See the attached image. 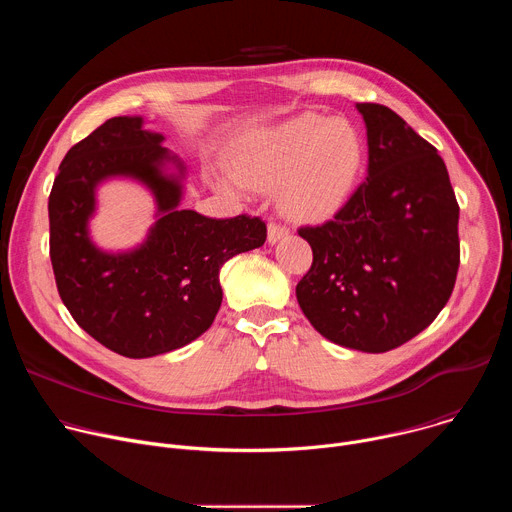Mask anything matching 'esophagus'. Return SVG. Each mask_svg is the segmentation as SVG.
I'll list each match as a JSON object with an SVG mask.
<instances>
[{"instance_id":"esophagus-1","label":"esophagus","mask_w":512,"mask_h":512,"mask_svg":"<svg viewBox=\"0 0 512 512\" xmlns=\"http://www.w3.org/2000/svg\"><path fill=\"white\" fill-rule=\"evenodd\" d=\"M287 235H289V229H287V227H281V225H275V223H271V225L267 227V241H269L271 245H275L277 241L285 239Z\"/></svg>"}]
</instances>
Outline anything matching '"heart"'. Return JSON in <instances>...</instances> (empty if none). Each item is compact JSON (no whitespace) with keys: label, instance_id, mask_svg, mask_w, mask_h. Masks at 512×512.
I'll return each instance as SVG.
<instances>
[{"label":"heart","instance_id":"obj_1","mask_svg":"<svg viewBox=\"0 0 512 512\" xmlns=\"http://www.w3.org/2000/svg\"><path fill=\"white\" fill-rule=\"evenodd\" d=\"M364 166V141L344 119L302 113L243 137L216 188L273 190L279 208L296 221L318 223L352 194Z\"/></svg>","mask_w":512,"mask_h":512}]
</instances>
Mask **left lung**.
I'll list each match as a JSON object with an SVG mask.
<instances>
[{
  "instance_id": "8db88e82",
  "label": "left lung",
  "mask_w": 512,
  "mask_h": 512,
  "mask_svg": "<svg viewBox=\"0 0 512 512\" xmlns=\"http://www.w3.org/2000/svg\"><path fill=\"white\" fill-rule=\"evenodd\" d=\"M369 174L322 227L298 233L314 253L296 287L310 324L330 342L393 350L448 304L460 265V208L444 160L395 111L356 103Z\"/></svg>"
}]
</instances>
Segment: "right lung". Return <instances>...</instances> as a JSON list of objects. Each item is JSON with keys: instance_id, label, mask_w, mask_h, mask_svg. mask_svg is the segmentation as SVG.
Instances as JSON below:
<instances>
[{"instance_id": "add662e5", "label": "right lung", "mask_w": 512, "mask_h": 512, "mask_svg": "<svg viewBox=\"0 0 512 512\" xmlns=\"http://www.w3.org/2000/svg\"><path fill=\"white\" fill-rule=\"evenodd\" d=\"M143 117L105 121L64 156L48 198L50 261L58 294L75 322L109 350L150 358L202 336L223 302L218 271L265 243L261 218H208L180 208L186 166L164 148ZM133 179L157 202V223L125 252L90 239L96 190L107 179Z\"/></svg>"}]
</instances>
